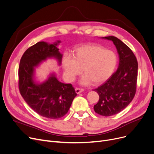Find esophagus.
<instances>
[{
  "mask_svg": "<svg viewBox=\"0 0 154 154\" xmlns=\"http://www.w3.org/2000/svg\"><path fill=\"white\" fill-rule=\"evenodd\" d=\"M84 91V88H78V87L75 88V92H76L77 94H79L80 92H83Z\"/></svg>",
  "mask_w": 154,
  "mask_h": 154,
  "instance_id": "obj_1",
  "label": "esophagus"
}]
</instances>
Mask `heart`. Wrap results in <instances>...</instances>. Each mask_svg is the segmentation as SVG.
<instances>
[{
	"label": "heart",
	"mask_w": 154,
	"mask_h": 154,
	"mask_svg": "<svg viewBox=\"0 0 154 154\" xmlns=\"http://www.w3.org/2000/svg\"><path fill=\"white\" fill-rule=\"evenodd\" d=\"M117 60L113 51L100 45H89L77 48L74 57L66 54L62 63L66 76L70 80L81 74L84 69L85 75L80 83L88 85L92 81L99 84L106 80L114 72Z\"/></svg>",
	"instance_id": "heart-1"
}]
</instances>
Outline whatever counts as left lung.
I'll return each instance as SVG.
<instances>
[{"mask_svg": "<svg viewBox=\"0 0 154 154\" xmlns=\"http://www.w3.org/2000/svg\"><path fill=\"white\" fill-rule=\"evenodd\" d=\"M114 44L119 57V67L102 85L94 91L99 95L94 111L100 116L116 115L127 107L136 92L138 62L132 50L114 36L105 37Z\"/></svg>", "mask_w": 154, "mask_h": 154, "instance_id": "left-lung-1", "label": "left lung"}]
</instances>
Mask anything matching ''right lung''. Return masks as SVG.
I'll list each match as a JSON object with an SVG mask.
<instances>
[{
	"instance_id": "obj_1",
	"label": "right lung",
	"mask_w": 154,
	"mask_h": 154,
	"mask_svg": "<svg viewBox=\"0 0 154 154\" xmlns=\"http://www.w3.org/2000/svg\"><path fill=\"white\" fill-rule=\"evenodd\" d=\"M60 42H39L31 46L22 56L19 67V88L22 97L38 114L50 119L66 115L77 95L71 84L59 82L54 74L42 84L34 81V68L42 60L54 57L60 64L62 55L57 47Z\"/></svg>"
}]
</instances>
